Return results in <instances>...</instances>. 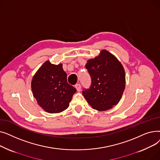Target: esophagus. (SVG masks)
<instances>
[{
  "label": "esophagus",
  "instance_id": "esophagus-1",
  "mask_svg": "<svg viewBox=\"0 0 160 160\" xmlns=\"http://www.w3.org/2000/svg\"><path fill=\"white\" fill-rule=\"evenodd\" d=\"M75 88L76 89H77V90L78 91H81V85L80 84V83H77V84L75 85Z\"/></svg>",
  "mask_w": 160,
  "mask_h": 160
}]
</instances>
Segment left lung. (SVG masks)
<instances>
[{"instance_id": "8db88e82", "label": "left lung", "mask_w": 160, "mask_h": 160, "mask_svg": "<svg viewBox=\"0 0 160 160\" xmlns=\"http://www.w3.org/2000/svg\"><path fill=\"white\" fill-rule=\"evenodd\" d=\"M91 86L82 94L88 104L98 111H105L118 104L125 88V72L119 60L103 50L86 65Z\"/></svg>"}]
</instances>
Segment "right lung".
Wrapping results in <instances>:
<instances>
[{
    "mask_svg": "<svg viewBox=\"0 0 160 160\" xmlns=\"http://www.w3.org/2000/svg\"><path fill=\"white\" fill-rule=\"evenodd\" d=\"M62 64L47 61L32 80V90L38 104L50 113H60L69 107L77 89L69 84Z\"/></svg>",
    "mask_w": 160,
    "mask_h": 160,
    "instance_id": "add662e5",
    "label": "right lung"
}]
</instances>
